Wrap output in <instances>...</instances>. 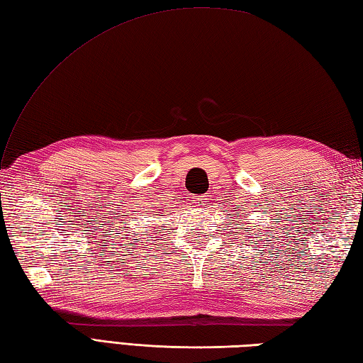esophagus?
<instances>
[{
  "label": "esophagus",
  "mask_w": 363,
  "mask_h": 363,
  "mask_svg": "<svg viewBox=\"0 0 363 363\" xmlns=\"http://www.w3.org/2000/svg\"><path fill=\"white\" fill-rule=\"evenodd\" d=\"M195 203H196L198 207H204L209 201H207L206 196H196V198H195Z\"/></svg>",
  "instance_id": "esophagus-1"
}]
</instances>
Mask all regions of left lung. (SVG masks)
Listing matches in <instances>:
<instances>
[{"instance_id": "1", "label": "left lung", "mask_w": 363, "mask_h": 363, "mask_svg": "<svg viewBox=\"0 0 363 363\" xmlns=\"http://www.w3.org/2000/svg\"><path fill=\"white\" fill-rule=\"evenodd\" d=\"M245 217H246V215H245ZM248 225H250V223H248ZM242 226H243V223H242ZM246 229H248V228H246Z\"/></svg>"}]
</instances>
